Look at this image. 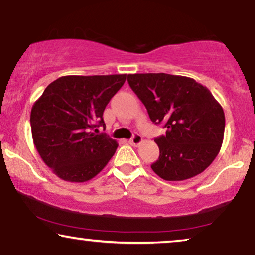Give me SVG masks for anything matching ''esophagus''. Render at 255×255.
<instances>
[{
  "instance_id": "obj_1",
  "label": "esophagus",
  "mask_w": 255,
  "mask_h": 255,
  "mask_svg": "<svg viewBox=\"0 0 255 255\" xmlns=\"http://www.w3.org/2000/svg\"><path fill=\"white\" fill-rule=\"evenodd\" d=\"M141 141H142V137L138 133H134L133 137H132L130 140H128V142H130L132 146H138L139 144H141Z\"/></svg>"
}]
</instances>
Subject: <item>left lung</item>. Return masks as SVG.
<instances>
[{
    "instance_id": "1",
    "label": "left lung",
    "mask_w": 255,
    "mask_h": 255,
    "mask_svg": "<svg viewBox=\"0 0 255 255\" xmlns=\"http://www.w3.org/2000/svg\"><path fill=\"white\" fill-rule=\"evenodd\" d=\"M128 82L166 134L151 168L166 181H183L208 168L221 151L225 116L210 90L194 79L166 73L128 74Z\"/></svg>"
}]
</instances>
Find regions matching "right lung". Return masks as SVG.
Here are the masks:
<instances>
[{
  "label": "right lung",
  "instance_id": "obj_1",
  "mask_svg": "<svg viewBox=\"0 0 255 255\" xmlns=\"http://www.w3.org/2000/svg\"><path fill=\"white\" fill-rule=\"evenodd\" d=\"M127 74L67 75L51 82L31 109L34 146L55 175L68 182L96 176L117 149V141L99 133L103 111Z\"/></svg>",
  "mask_w": 255,
  "mask_h": 255
}]
</instances>
